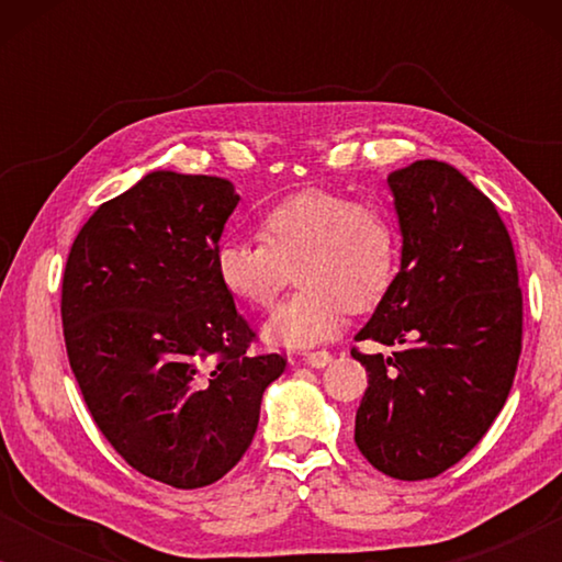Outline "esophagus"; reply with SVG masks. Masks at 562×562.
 I'll list each match as a JSON object with an SVG mask.
<instances>
[{"label": "esophagus", "instance_id": "1", "mask_svg": "<svg viewBox=\"0 0 562 562\" xmlns=\"http://www.w3.org/2000/svg\"><path fill=\"white\" fill-rule=\"evenodd\" d=\"M304 360L312 368H325V366H329V360H333V356H329L327 350H314V352H306Z\"/></svg>", "mask_w": 562, "mask_h": 562}]
</instances>
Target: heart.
Wrapping results in <instances>:
<instances>
[{"instance_id": "heart-1", "label": "heart", "mask_w": 562, "mask_h": 562, "mask_svg": "<svg viewBox=\"0 0 562 562\" xmlns=\"http://www.w3.org/2000/svg\"><path fill=\"white\" fill-rule=\"evenodd\" d=\"M258 240H227L214 252L222 289L245 310H271L296 271L294 299L266 322L276 348L306 350L333 340L348 312L375 310L398 268V229L379 204L329 189H302L258 222Z\"/></svg>"}]
</instances>
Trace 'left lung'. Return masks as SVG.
Instances as JSON below:
<instances>
[{
	"label": "left lung",
	"instance_id": "1",
	"mask_svg": "<svg viewBox=\"0 0 562 562\" xmlns=\"http://www.w3.org/2000/svg\"><path fill=\"white\" fill-rule=\"evenodd\" d=\"M402 268L352 350L368 371L356 445L398 481L435 479L465 458L509 396L521 352L512 237L491 199L442 160L389 173Z\"/></svg>",
	"mask_w": 562,
	"mask_h": 562
}]
</instances>
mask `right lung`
Listing matches in <instances>:
<instances>
[{"instance_id":"add662e5","label":"right lung","mask_w":562,"mask_h":562,"mask_svg":"<svg viewBox=\"0 0 562 562\" xmlns=\"http://www.w3.org/2000/svg\"><path fill=\"white\" fill-rule=\"evenodd\" d=\"M237 202L227 179L150 171L91 214L66 260L60 319L83 402L137 473L173 488L233 471L286 368L252 356L214 271Z\"/></svg>"}]
</instances>
